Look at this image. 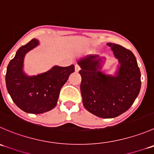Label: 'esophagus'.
I'll list each match as a JSON object with an SVG mask.
<instances>
[{
	"label": "esophagus",
	"mask_w": 154,
	"mask_h": 154,
	"mask_svg": "<svg viewBox=\"0 0 154 154\" xmlns=\"http://www.w3.org/2000/svg\"><path fill=\"white\" fill-rule=\"evenodd\" d=\"M80 65H75V71H76V72H78V71H80Z\"/></svg>",
	"instance_id": "1"
}]
</instances>
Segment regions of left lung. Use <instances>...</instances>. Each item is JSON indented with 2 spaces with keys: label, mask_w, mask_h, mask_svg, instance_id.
<instances>
[{
  "label": "left lung",
  "mask_w": 154,
  "mask_h": 154,
  "mask_svg": "<svg viewBox=\"0 0 154 154\" xmlns=\"http://www.w3.org/2000/svg\"><path fill=\"white\" fill-rule=\"evenodd\" d=\"M120 68L116 75L99 71L101 59L89 56L77 63L81 70L80 83L85 108L101 118H113L126 112L135 101L141 89V72L132 51L116 44L108 43Z\"/></svg>",
  "instance_id": "left-lung-1"
}]
</instances>
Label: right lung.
Wrapping results in <instances>:
<instances>
[{
	"instance_id": "add662e5",
	"label": "right lung",
	"mask_w": 154,
	"mask_h": 154,
	"mask_svg": "<svg viewBox=\"0 0 154 154\" xmlns=\"http://www.w3.org/2000/svg\"><path fill=\"white\" fill-rule=\"evenodd\" d=\"M39 44L32 39L17 50L9 63L6 74V86L13 102L23 111L43 113L56 107L61 89L74 71V65L54 66L37 76H27L23 72L25 54Z\"/></svg>"
}]
</instances>
